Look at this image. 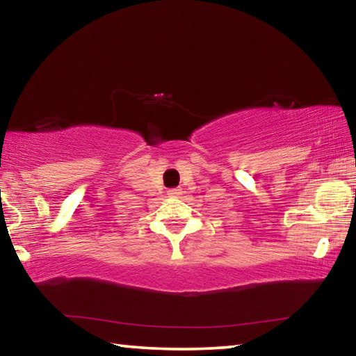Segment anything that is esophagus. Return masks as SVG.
<instances>
[{
  "label": "esophagus",
  "instance_id": "1",
  "mask_svg": "<svg viewBox=\"0 0 356 356\" xmlns=\"http://www.w3.org/2000/svg\"><path fill=\"white\" fill-rule=\"evenodd\" d=\"M168 195L174 196V197L180 196V195H182V188H171V190H168Z\"/></svg>",
  "mask_w": 356,
  "mask_h": 356
}]
</instances>
